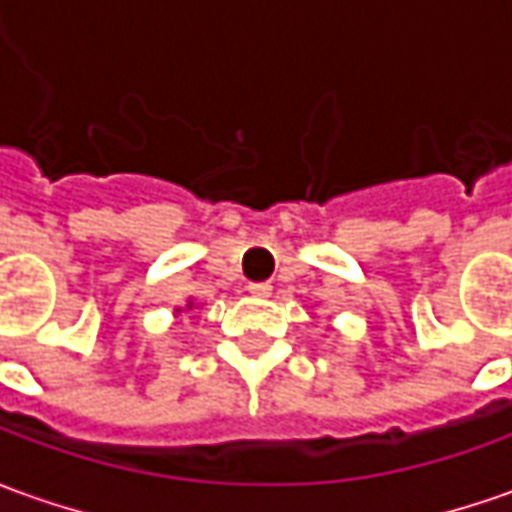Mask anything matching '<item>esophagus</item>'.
<instances>
[{
    "label": "esophagus",
    "mask_w": 512,
    "mask_h": 512,
    "mask_svg": "<svg viewBox=\"0 0 512 512\" xmlns=\"http://www.w3.org/2000/svg\"><path fill=\"white\" fill-rule=\"evenodd\" d=\"M270 290H273L270 282H250V285H247V293H250V296H262V299L270 296Z\"/></svg>",
    "instance_id": "1"
}]
</instances>
